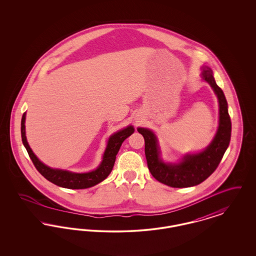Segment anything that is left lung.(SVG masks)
Segmentation results:
<instances>
[{"mask_svg":"<svg viewBox=\"0 0 256 256\" xmlns=\"http://www.w3.org/2000/svg\"><path fill=\"white\" fill-rule=\"evenodd\" d=\"M202 78L212 87L219 100V128L214 139L206 150L184 156L180 163H165L160 158V148L156 134L148 128H137L145 139V154L150 174L159 182L174 188L191 187L204 182L219 166L230 142L232 121L224 94L217 86L209 67H202Z\"/></svg>","mask_w":256,"mask_h":256,"instance_id":"obj_1","label":"left lung"}]
</instances>
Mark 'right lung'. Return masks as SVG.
Listing matches in <instances>:
<instances>
[{
	"instance_id": "right-lung-1",
	"label": "right lung",
	"mask_w": 256,
	"mask_h": 256,
	"mask_svg": "<svg viewBox=\"0 0 256 256\" xmlns=\"http://www.w3.org/2000/svg\"><path fill=\"white\" fill-rule=\"evenodd\" d=\"M24 122H26V112L23 114L22 121H21L22 141L37 170L50 182L68 189H86L104 180L110 176L111 170L113 169L116 156L120 150V146L122 145V142L134 132V126H128L122 130H119L118 132L112 134L108 141V146L104 150L102 160L100 166L96 170L89 172L80 174V172H72L69 170H60V169H52L37 158L36 156L34 154V152L30 148L28 143L26 141Z\"/></svg>"
}]
</instances>
